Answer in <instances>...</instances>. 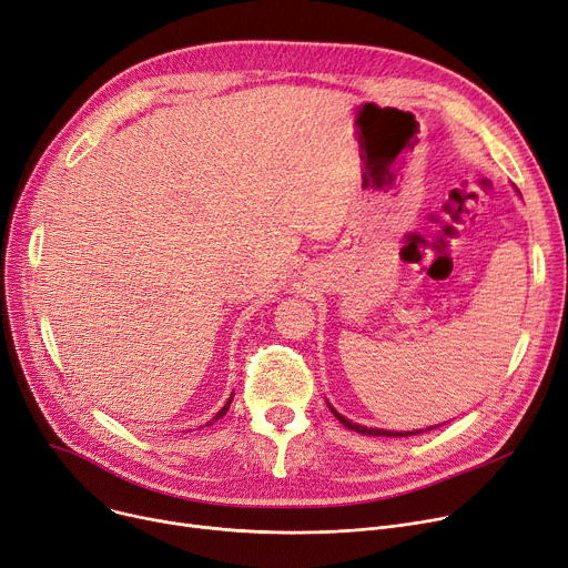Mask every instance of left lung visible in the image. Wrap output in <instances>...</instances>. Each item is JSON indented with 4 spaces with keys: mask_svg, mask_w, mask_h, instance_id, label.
<instances>
[{
    "mask_svg": "<svg viewBox=\"0 0 568 568\" xmlns=\"http://www.w3.org/2000/svg\"><path fill=\"white\" fill-rule=\"evenodd\" d=\"M329 409L334 412V416L336 419L345 426V428H349V430H354V433H362V435H384V437H407V435H416V433H424V430H416V433H392V430H379V428H366V426H359V424H352L349 419H345V416H341L332 405H329ZM428 430H433V428H428Z\"/></svg>",
    "mask_w": 568,
    "mask_h": 568,
    "instance_id": "1",
    "label": "left lung"
}]
</instances>
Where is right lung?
<instances>
[{"label": "right lung", "mask_w": 568, "mask_h": 568, "mask_svg": "<svg viewBox=\"0 0 568 568\" xmlns=\"http://www.w3.org/2000/svg\"><path fill=\"white\" fill-rule=\"evenodd\" d=\"M230 403H232V398H230V400H227V405H225V407H223V409H221V412H219V414H216V419H221V416H223V414H225V412H227V407H230Z\"/></svg>", "instance_id": "obj_1"}]
</instances>
